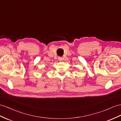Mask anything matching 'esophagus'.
<instances>
[{
	"mask_svg": "<svg viewBox=\"0 0 121 121\" xmlns=\"http://www.w3.org/2000/svg\"><path fill=\"white\" fill-rule=\"evenodd\" d=\"M58 59H59V60L61 61L62 60V58L61 57H58Z\"/></svg>",
	"mask_w": 121,
	"mask_h": 121,
	"instance_id": "1",
	"label": "esophagus"
}]
</instances>
